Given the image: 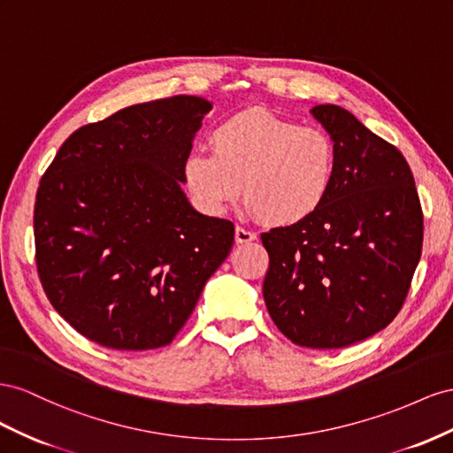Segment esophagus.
<instances>
[{
	"instance_id": "obj_1",
	"label": "esophagus",
	"mask_w": 453,
	"mask_h": 453,
	"mask_svg": "<svg viewBox=\"0 0 453 453\" xmlns=\"http://www.w3.org/2000/svg\"><path fill=\"white\" fill-rule=\"evenodd\" d=\"M257 237H256V234H252V231H249V229H244V227H235V242L237 244H244V242H252V241H256Z\"/></svg>"
}]
</instances>
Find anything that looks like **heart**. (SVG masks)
I'll return each instance as SVG.
<instances>
[{"label": "heart", "mask_w": 453, "mask_h": 453, "mask_svg": "<svg viewBox=\"0 0 453 453\" xmlns=\"http://www.w3.org/2000/svg\"><path fill=\"white\" fill-rule=\"evenodd\" d=\"M212 151L184 159V182L209 214H222L239 189L247 212L269 226H294L326 203L338 151L320 128L302 127L265 110L234 115L214 128Z\"/></svg>", "instance_id": "b5f03b06"}]
</instances>
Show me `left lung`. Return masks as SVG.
I'll return each instance as SVG.
<instances>
[{"label":"left lung","instance_id":"left-lung-1","mask_svg":"<svg viewBox=\"0 0 453 453\" xmlns=\"http://www.w3.org/2000/svg\"><path fill=\"white\" fill-rule=\"evenodd\" d=\"M338 151L326 203L262 234L264 300L290 342L340 349L383 330L421 257L423 212L410 166L389 142L335 104L311 110Z\"/></svg>","mask_w":453,"mask_h":453}]
</instances>
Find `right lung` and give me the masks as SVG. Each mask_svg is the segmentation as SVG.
<instances>
[{
	"mask_svg": "<svg viewBox=\"0 0 453 453\" xmlns=\"http://www.w3.org/2000/svg\"><path fill=\"white\" fill-rule=\"evenodd\" d=\"M212 102L180 95L123 108L64 142L34 209L35 262L58 315L121 351L169 345L234 247L229 219L182 189Z\"/></svg>",
	"mask_w": 453,
	"mask_h": 453,
	"instance_id": "obj_1",
	"label": "right lung"
}]
</instances>
